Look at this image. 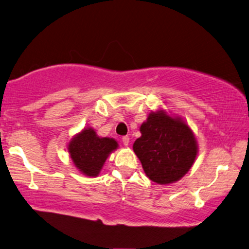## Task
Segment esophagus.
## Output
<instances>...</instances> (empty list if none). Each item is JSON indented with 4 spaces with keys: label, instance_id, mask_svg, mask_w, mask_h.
<instances>
[{
    "label": "esophagus",
    "instance_id": "esophagus-1",
    "mask_svg": "<svg viewBox=\"0 0 249 249\" xmlns=\"http://www.w3.org/2000/svg\"><path fill=\"white\" fill-rule=\"evenodd\" d=\"M122 142H123L124 146H128V144H129V137L128 136H124L123 138H122Z\"/></svg>",
    "mask_w": 249,
    "mask_h": 249
}]
</instances>
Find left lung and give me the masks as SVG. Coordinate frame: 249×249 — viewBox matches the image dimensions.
Returning a JSON list of instances; mask_svg holds the SVG:
<instances>
[{
  "label": "left lung",
  "instance_id": "obj_1",
  "mask_svg": "<svg viewBox=\"0 0 249 249\" xmlns=\"http://www.w3.org/2000/svg\"><path fill=\"white\" fill-rule=\"evenodd\" d=\"M141 133L133 149L151 181L174 183L190 170L197 155V142L183 120L159 109L149 113Z\"/></svg>",
  "mask_w": 249,
  "mask_h": 249
}]
</instances>
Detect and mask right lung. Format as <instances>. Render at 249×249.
Returning a JSON list of instances; mask_svg holds the SVG:
<instances>
[{
  "mask_svg": "<svg viewBox=\"0 0 249 249\" xmlns=\"http://www.w3.org/2000/svg\"><path fill=\"white\" fill-rule=\"evenodd\" d=\"M119 144L108 137H99L92 127L83 128L69 142L68 151L74 166L88 177L99 176L108 155Z\"/></svg>",
  "mask_w": 249,
  "mask_h": 249,
  "instance_id": "obj_1",
  "label": "right lung"
}]
</instances>
